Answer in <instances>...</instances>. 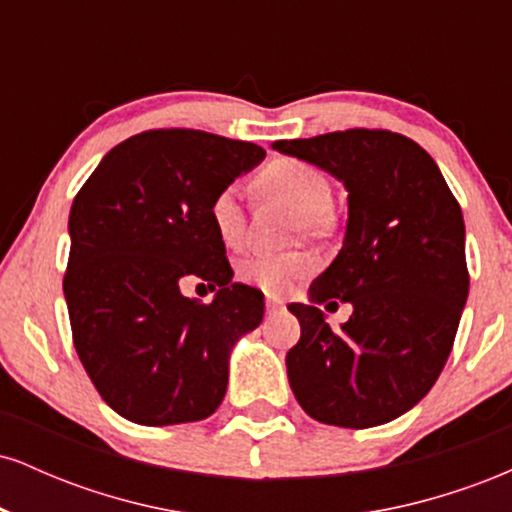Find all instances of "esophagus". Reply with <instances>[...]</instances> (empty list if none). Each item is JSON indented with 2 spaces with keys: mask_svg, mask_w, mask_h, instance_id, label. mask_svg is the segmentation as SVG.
Segmentation results:
<instances>
[{
  "mask_svg": "<svg viewBox=\"0 0 512 512\" xmlns=\"http://www.w3.org/2000/svg\"><path fill=\"white\" fill-rule=\"evenodd\" d=\"M267 310L269 313H276V310H284V301L276 296H267Z\"/></svg>",
  "mask_w": 512,
  "mask_h": 512,
  "instance_id": "esophagus-1",
  "label": "esophagus"
}]
</instances>
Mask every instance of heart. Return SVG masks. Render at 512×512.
<instances>
[{
    "label": "heart",
    "mask_w": 512,
    "mask_h": 512,
    "mask_svg": "<svg viewBox=\"0 0 512 512\" xmlns=\"http://www.w3.org/2000/svg\"><path fill=\"white\" fill-rule=\"evenodd\" d=\"M260 185L269 197L279 199L301 219L303 228H313L332 204V185L320 168L298 158H274L260 173ZM209 221L216 236L228 248L245 238V209L236 185H223L209 204ZM315 269V260L305 252H252L238 264V274L267 293L289 291L296 281Z\"/></svg>",
    "instance_id": "obj_1"
}]
</instances>
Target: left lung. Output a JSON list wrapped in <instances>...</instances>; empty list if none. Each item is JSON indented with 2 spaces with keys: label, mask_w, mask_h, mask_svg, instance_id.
Masks as SVG:
<instances>
[{
  "label": "left lung",
  "mask_w": 512,
  "mask_h": 512,
  "mask_svg": "<svg viewBox=\"0 0 512 512\" xmlns=\"http://www.w3.org/2000/svg\"><path fill=\"white\" fill-rule=\"evenodd\" d=\"M274 149L349 190L342 250L310 286L313 305H289L301 322L286 354L293 395L320 424H387L426 397L455 342L469 293L460 204L436 161L390 129L281 139ZM334 297L355 305L339 333L314 305Z\"/></svg>",
  "instance_id": "1"
}]
</instances>
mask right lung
<instances>
[{
  "label": "right lung",
  "instance_id": "add662e5",
  "mask_svg": "<svg viewBox=\"0 0 512 512\" xmlns=\"http://www.w3.org/2000/svg\"><path fill=\"white\" fill-rule=\"evenodd\" d=\"M264 149L202 129H146L110 149L69 211L64 298L74 349L110 409L142 426L207 419L228 354L264 315L262 291L233 284L211 197ZM219 288L199 304L182 280Z\"/></svg>",
  "mask_w": 512,
  "mask_h": 512
}]
</instances>
